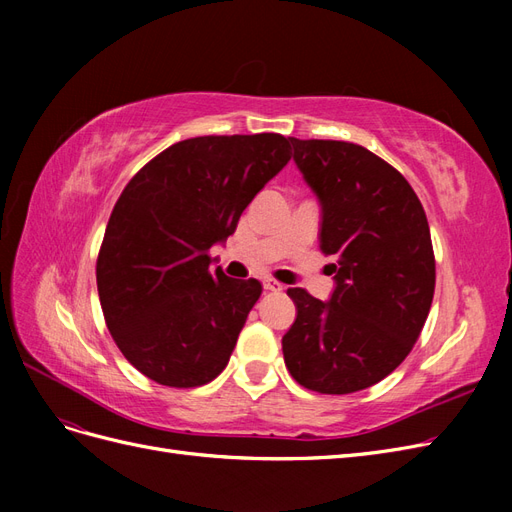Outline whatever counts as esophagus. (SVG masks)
I'll list each match as a JSON object with an SVG mask.
<instances>
[{
	"instance_id": "esophagus-1",
	"label": "esophagus",
	"mask_w": 512,
	"mask_h": 512,
	"mask_svg": "<svg viewBox=\"0 0 512 512\" xmlns=\"http://www.w3.org/2000/svg\"><path fill=\"white\" fill-rule=\"evenodd\" d=\"M262 286H265V290H271V292H282L284 290V284L273 280V277H265V280H262Z\"/></svg>"
}]
</instances>
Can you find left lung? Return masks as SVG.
<instances>
[{
	"label": "left lung",
	"mask_w": 512,
	"mask_h": 512,
	"mask_svg": "<svg viewBox=\"0 0 512 512\" xmlns=\"http://www.w3.org/2000/svg\"><path fill=\"white\" fill-rule=\"evenodd\" d=\"M320 203V250L335 288H288L297 318L282 337L290 376L316 393L363 391L410 354L427 320L436 260L427 215L404 175L369 149L290 138Z\"/></svg>",
	"instance_id": "obj_1"
}]
</instances>
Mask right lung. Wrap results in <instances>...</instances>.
Here are the masks:
<instances>
[{"mask_svg":"<svg viewBox=\"0 0 512 512\" xmlns=\"http://www.w3.org/2000/svg\"><path fill=\"white\" fill-rule=\"evenodd\" d=\"M288 160L282 134L198 136L162 151L121 192L98 294L115 344L153 382L192 389L228 365L262 286L211 273L209 250Z\"/></svg>","mask_w":512,"mask_h":512,"instance_id":"obj_1","label":"right lung"}]
</instances>
